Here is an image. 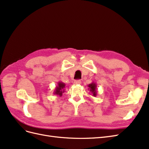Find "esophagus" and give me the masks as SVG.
<instances>
[{
    "label": "esophagus",
    "mask_w": 149,
    "mask_h": 149,
    "mask_svg": "<svg viewBox=\"0 0 149 149\" xmlns=\"http://www.w3.org/2000/svg\"><path fill=\"white\" fill-rule=\"evenodd\" d=\"M74 83L75 84H80L81 83V81L80 80H75Z\"/></svg>",
    "instance_id": "esophagus-1"
}]
</instances>
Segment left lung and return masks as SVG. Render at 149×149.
<instances>
[{
    "instance_id": "8db88e82",
    "label": "left lung",
    "mask_w": 149,
    "mask_h": 149,
    "mask_svg": "<svg viewBox=\"0 0 149 149\" xmlns=\"http://www.w3.org/2000/svg\"><path fill=\"white\" fill-rule=\"evenodd\" d=\"M89 87L88 90H89L90 93L92 94V96L94 97H96L97 94V84L96 83L92 82V83L89 84L88 85Z\"/></svg>"
}]
</instances>
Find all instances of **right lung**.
<instances>
[{
  "label": "right lung",
  "instance_id": "add662e5",
  "mask_svg": "<svg viewBox=\"0 0 149 149\" xmlns=\"http://www.w3.org/2000/svg\"><path fill=\"white\" fill-rule=\"evenodd\" d=\"M65 85L66 84L64 83L61 81H58L57 86H56L55 89L54 90L53 94L61 97L63 95V93L65 92Z\"/></svg>",
  "mask_w": 149,
  "mask_h": 149
}]
</instances>
